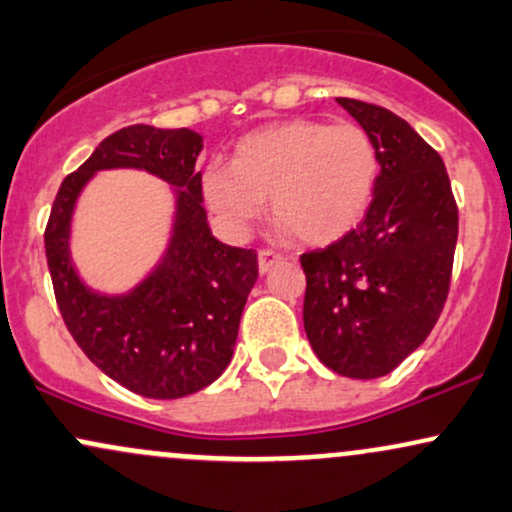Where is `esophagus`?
I'll return each instance as SVG.
<instances>
[{"mask_svg": "<svg viewBox=\"0 0 512 512\" xmlns=\"http://www.w3.org/2000/svg\"><path fill=\"white\" fill-rule=\"evenodd\" d=\"M278 261H282V254H278V251H273V249L258 251V270H261L263 275H266L268 270L273 268Z\"/></svg>", "mask_w": 512, "mask_h": 512, "instance_id": "34e87169", "label": "esophagus"}]
</instances>
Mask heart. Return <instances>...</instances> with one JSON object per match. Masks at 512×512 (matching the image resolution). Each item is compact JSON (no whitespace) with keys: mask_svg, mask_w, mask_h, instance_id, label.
Segmentation results:
<instances>
[{"mask_svg":"<svg viewBox=\"0 0 512 512\" xmlns=\"http://www.w3.org/2000/svg\"><path fill=\"white\" fill-rule=\"evenodd\" d=\"M378 177L381 155L364 126L297 117L239 138L232 162H210L203 196L237 234L258 220L270 196L282 232L330 244L364 220Z\"/></svg>","mask_w":512,"mask_h":512,"instance_id":"b5f03b06","label":"heart"}]
</instances>
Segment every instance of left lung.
Returning a JSON list of instances; mask_svg holds the SVG:
<instances>
[{
    "label": "left lung",
    "instance_id": "obj_1",
    "mask_svg": "<svg viewBox=\"0 0 512 512\" xmlns=\"http://www.w3.org/2000/svg\"><path fill=\"white\" fill-rule=\"evenodd\" d=\"M374 136L381 177L364 220L302 254L304 330L335 374L386 376L426 340L448 299L458 203L441 155L405 119L338 98Z\"/></svg>",
    "mask_w": 512,
    "mask_h": 512
}]
</instances>
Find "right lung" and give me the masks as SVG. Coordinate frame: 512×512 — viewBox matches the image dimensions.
I'll list each match as a JSON object with an SVG mask.
<instances>
[{
  "instance_id": "1",
  "label": "right lung",
  "mask_w": 512,
  "mask_h": 512,
  "mask_svg": "<svg viewBox=\"0 0 512 512\" xmlns=\"http://www.w3.org/2000/svg\"><path fill=\"white\" fill-rule=\"evenodd\" d=\"M201 148L203 138L191 129L134 124L114 131L64 179L45 227L54 297L71 338L102 374L143 398H184L227 369L258 278L254 249L227 246L210 232L196 172ZM112 166L146 169L180 189L168 254L122 298L88 291L68 258L75 198L95 171Z\"/></svg>"
}]
</instances>
